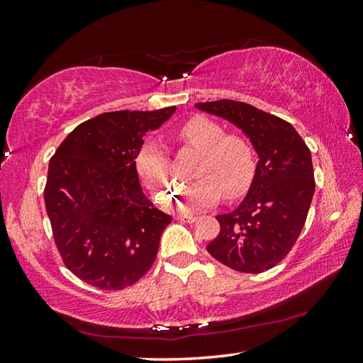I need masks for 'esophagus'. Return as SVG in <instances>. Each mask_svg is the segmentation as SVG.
Masks as SVG:
<instances>
[{
	"label": "esophagus",
	"mask_w": 363,
	"mask_h": 363,
	"mask_svg": "<svg viewBox=\"0 0 363 363\" xmlns=\"http://www.w3.org/2000/svg\"><path fill=\"white\" fill-rule=\"evenodd\" d=\"M174 218L179 221H187V223H194L198 220V217H195V215H176Z\"/></svg>",
	"instance_id": "34e87169"
}]
</instances>
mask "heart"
Listing matches in <instances>:
<instances>
[{
	"instance_id": "b5f03b06",
	"label": "heart",
	"mask_w": 363,
	"mask_h": 363,
	"mask_svg": "<svg viewBox=\"0 0 363 363\" xmlns=\"http://www.w3.org/2000/svg\"><path fill=\"white\" fill-rule=\"evenodd\" d=\"M184 146L199 152L194 169L195 182L181 187L165 204L179 212H198L213 206L223 194L235 199L246 194L257 168L256 150L240 134H226L225 126L203 115H196L174 130ZM135 172L143 186L157 198L173 190L172 159L167 146L148 138L135 156Z\"/></svg>"
}]
</instances>
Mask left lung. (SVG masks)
<instances>
[{"label": "left lung", "instance_id": "left-lung-1", "mask_svg": "<svg viewBox=\"0 0 363 363\" xmlns=\"http://www.w3.org/2000/svg\"><path fill=\"white\" fill-rule=\"evenodd\" d=\"M196 107L234 123L259 154L248 195L237 209L218 215L220 234L207 251L235 272H267L291 251L304 228L315 191L311 150L289 121L251 104L218 99Z\"/></svg>", "mask_w": 363, "mask_h": 363}]
</instances>
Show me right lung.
Masks as SVG:
<instances>
[{
	"label": "right lung",
	"instance_id": "right-lung-1",
	"mask_svg": "<svg viewBox=\"0 0 363 363\" xmlns=\"http://www.w3.org/2000/svg\"><path fill=\"white\" fill-rule=\"evenodd\" d=\"M176 107L106 112L76 126L50 159L45 206L65 267L101 290H123L152 267L172 217L142 191L143 135Z\"/></svg>",
	"mask_w": 363,
	"mask_h": 363
}]
</instances>
